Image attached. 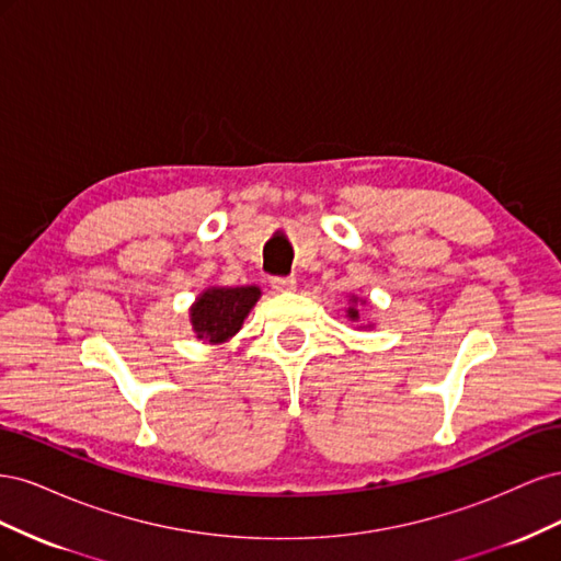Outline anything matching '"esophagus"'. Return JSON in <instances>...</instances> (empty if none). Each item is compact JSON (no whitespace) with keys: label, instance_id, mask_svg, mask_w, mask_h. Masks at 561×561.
<instances>
[{"label":"esophagus","instance_id":"obj_1","mask_svg":"<svg viewBox=\"0 0 561 561\" xmlns=\"http://www.w3.org/2000/svg\"><path fill=\"white\" fill-rule=\"evenodd\" d=\"M271 287H274L276 293H293L297 287L295 278H271Z\"/></svg>","mask_w":561,"mask_h":561}]
</instances>
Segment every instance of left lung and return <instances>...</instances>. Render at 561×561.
<instances>
[{
	"label": "left lung",
	"mask_w": 561,
	"mask_h": 561,
	"mask_svg": "<svg viewBox=\"0 0 561 561\" xmlns=\"http://www.w3.org/2000/svg\"><path fill=\"white\" fill-rule=\"evenodd\" d=\"M363 304H365V299L363 297H358V295H351L348 297V309H346V318L351 320V322H358L360 320V307H363ZM363 330H369L371 325H369V322H367V325H360ZM358 328V330H360Z\"/></svg>",
	"instance_id": "obj_1"
}]
</instances>
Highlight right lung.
Returning a JSON list of instances; mask_svg holds the SVG:
<instances>
[{
    "label": "right lung",
    "instance_id": "add662e5",
    "mask_svg": "<svg viewBox=\"0 0 561 561\" xmlns=\"http://www.w3.org/2000/svg\"><path fill=\"white\" fill-rule=\"evenodd\" d=\"M262 290L257 285H213L203 290L190 307V322L203 344H225L239 334Z\"/></svg>",
    "mask_w": 561,
    "mask_h": 561
}]
</instances>
